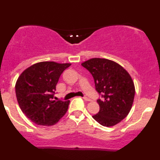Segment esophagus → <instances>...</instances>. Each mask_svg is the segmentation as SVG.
Listing matches in <instances>:
<instances>
[{
	"label": "esophagus",
	"mask_w": 160,
	"mask_h": 160,
	"mask_svg": "<svg viewBox=\"0 0 160 160\" xmlns=\"http://www.w3.org/2000/svg\"><path fill=\"white\" fill-rule=\"evenodd\" d=\"M83 100H87V101H90V100H91L90 98H89V97H83Z\"/></svg>",
	"instance_id": "esophagus-1"
}]
</instances>
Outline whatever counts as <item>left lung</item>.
<instances>
[{
  "instance_id": "left-lung-1",
  "label": "left lung",
  "mask_w": 160,
  "mask_h": 160,
  "mask_svg": "<svg viewBox=\"0 0 160 160\" xmlns=\"http://www.w3.org/2000/svg\"><path fill=\"white\" fill-rule=\"evenodd\" d=\"M94 79L100 111L93 116L104 127H112L123 120L129 112L135 96L130 75L120 64L102 58H93L82 63Z\"/></svg>"
}]
</instances>
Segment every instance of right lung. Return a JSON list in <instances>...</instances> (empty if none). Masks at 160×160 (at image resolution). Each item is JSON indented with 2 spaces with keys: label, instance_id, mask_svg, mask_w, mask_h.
<instances>
[{
  "label": "right lung",
  "instance_id": "1",
  "mask_svg": "<svg viewBox=\"0 0 160 160\" xmlns=\"http://www.w3.org/2000/svg\"><path fill=\"white\" fill-rule=\"evenodd\" d=\"M70 63L40 62L24 70L15 86L17 100L29 120L40 126H53L68 109L70 100H54L56 85Z\"/></svg>",
  "mask_w": 160,
  "mask_h": 160
}]
</instances>
